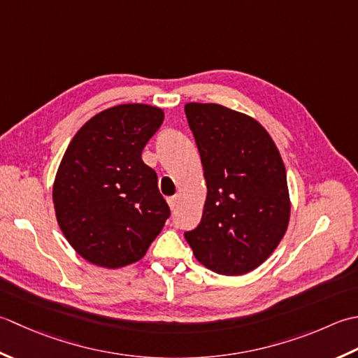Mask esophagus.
I'll list each match as a JSON object with an SVG mask.
<instances>
[{"instance_id":"1","label":"esophagus","mask_w":358,"mask_h":358,"mask_svg":"<svg viewBox=\"0 0 358 358\" xmlns=\"http://www.w3.org/2000/svg\"><path fill=\"white\" fill-rule=\"evenodd\" d=\"M178 202H179V198L178 196H171V198H169V206H170V208L174 211L176 210V207H178Z\"/></svg>"}]
</instances>
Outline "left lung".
Instances as JSON below:
<instances>
[{"label": "left lung", "instance_id": "left-lung-1", "mask_svg": "<svg viewBox=\"0 0 358 358\" xmlns=\"http://www.w3.org/2000/svg\"><path fill=\"white\" fill-rule=\"evenodd\" d=\"M199 150L207 199L185 239L196 259L220 275L261 266L286 233L287 176L272 137L249 115L216 103H187Z\"/></svg>", "mask_w": 358, "mask_h": 358}]
</instances>
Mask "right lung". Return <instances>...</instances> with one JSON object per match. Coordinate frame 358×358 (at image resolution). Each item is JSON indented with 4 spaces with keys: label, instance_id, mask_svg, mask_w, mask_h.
<instances>
[{
    "label": "right lung",
    "instance_id": "1",
    "mask_svg": "<svg viewBox=\"0 0 358 358\" xmlns=\"http://www.w3.org/2000/svg\"><path fill=\"white\" fill-rule=\"evenodd\" d=\"M162 122L156 106H113L87 120L64 152L52 189L57 221L92 264L117 268L138 261L170 217L157 174L142 160Z\"/></svg>",
    "mask_w": 358,
    "mask_h": 358
}]
</instances>
